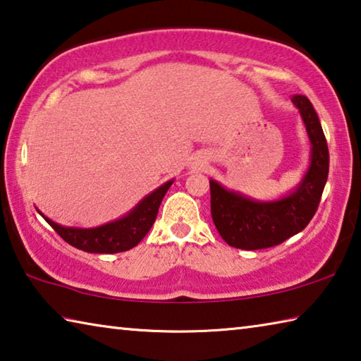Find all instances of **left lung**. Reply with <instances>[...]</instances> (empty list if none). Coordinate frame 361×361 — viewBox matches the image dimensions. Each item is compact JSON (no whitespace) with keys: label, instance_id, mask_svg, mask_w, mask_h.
<instances>
[{"label":"left lung","instance_id":"8db88e82","mask_svg":"<svg viewBox=\"0 0 361 361\" xmlns=\"http://www.w3.org/2000/svg\"><path fill=\"white\" fill-rule=\"evenodd\" d=\"M310 142V161L293 191L274 200H256L210 180L212 218L219 235L240 250L271 248L301 232L319 209L329 170L325 133L312 103L304 95L291 99Z\"/></svg>","mask_w":361,"mask_h":361}]
</instances>
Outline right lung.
I'll use <instances>...</instances> for the list:
<instances>
[{
	"label": "right lung",
	"instance_id": "1",
	"mask_svg": "<svg viewBox=\"0 0 361 361\" xmlns=\"http://www.w3.org/2000/svg\"><path fill=\"white\" fill-rule=\"evenodd\" d=\"M172 183L173 180H169L149 192L127 215L106 224L97 226V228H68V226H62L49 219L39 210L38 213L65 242H68L75 248L82 250V252L106 255L127 252V250L137 247L149 232L151 226L156 221L164 195L172 186Z\"/></svg>",
	"mask_w": 361,
	"mask_h": 361
}]
</instances>
